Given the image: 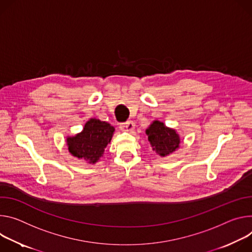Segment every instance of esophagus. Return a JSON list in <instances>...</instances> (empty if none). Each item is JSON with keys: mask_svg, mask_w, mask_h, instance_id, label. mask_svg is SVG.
Returning <instances> with one entry per match:
<instances>
[{"mask_svg": "<svg viewBox=\"0 0 252 252\" xmlns=\"http://www.w3.org/2000/svg\"><path fill=\"white\" fill-rule=\"evenodd\" d=\"M135 128V124L133 121H127L125 123L120 124V129L123 131H132Z\"/></svg>", "mask_w": 252, "mask_h": 252, "instance_id": "esophagus-1", "label": "esophagus"}]
</instances>
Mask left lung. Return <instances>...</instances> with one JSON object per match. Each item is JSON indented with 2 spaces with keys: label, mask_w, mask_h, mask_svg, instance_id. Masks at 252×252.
Segmentation results:
<instances>
[{
  "label": "left lung",
  "mask_w": 252,
  "mask_h": 252,
  "mask_svg": "<svg viewBox=\"0 0 252 252\" xmlns=\"http://www.w3.org/2000/svg\"><path fill=\"white\" fill-rule=\"evenodd\" d=\"M146 134L153 150L160 156L169 155L179 147L178 134L175 130L166 127L162 122L154 121L146 130Z\"/></svg>",
  "instance_id": "1"
}]
</instances>
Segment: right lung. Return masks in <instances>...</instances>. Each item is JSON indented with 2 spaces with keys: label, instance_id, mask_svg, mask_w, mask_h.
Instances as JSON below:
<instances>
[{
  "label": "right lung",
  "instance_id": "1",
  "mask_svg": "<svg viewBox=\"0 0 252 252\" xmlns=\"http://www.w3.org/2000/svg\"><path fill=\"white\" fill-rule=\"evenodd\" d=\"M113 132L114 127L109 123L90 119L81 133L67 139L68 149L73 156L94 164L102 157Z\"/></svg>",
  "mask_w": 252,
  "mask_h": 252
}]
</instances>
